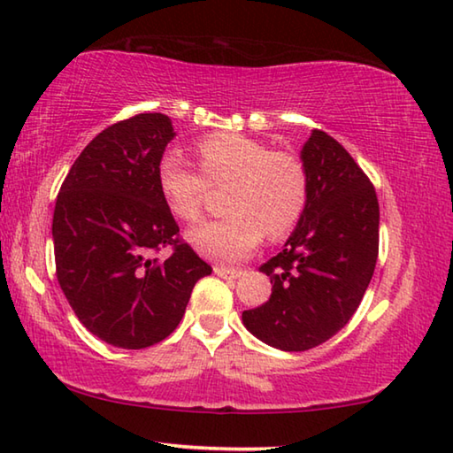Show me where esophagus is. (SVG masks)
I'll return each mask as SVG.
<instances>
[{
  "label": "esophagus",
  "mask_w": 453,
  "mask_h": 453,
  "mask_svg": "<svg viewBox=\"0 0 453 453\" xmlns=\"http://www.w3.org/2000/svg\"><path fill=\"white\" fill-rule=\"evenodd\" d=\"M213 272H215V274H218L219 278H224V280H235V278L242 276V270L226 268V265H215Z\"/></svg>",
  "instance_id": "esophagus-1"
}]
</instances>
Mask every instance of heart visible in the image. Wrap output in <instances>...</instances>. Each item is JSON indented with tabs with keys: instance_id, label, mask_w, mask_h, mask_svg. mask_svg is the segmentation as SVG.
<instances>
[{
	"instance_id": "obj_1",
	"label": "heart",
	"mask_w": 453,
	"mask_h": 453,
	"mask_svg": "<svg viewBox=\"0 0 453 453\" xmlns=\"http://www.w3.org/2000/svg\"><path fill=\"white\" fill-rule=\"evenodd\" d=\"M201 173L175 155L157 165V188L171 215L193 221L203 210L211 188H229L226 219L191 227L189 246L215 262H240L270 240L288 235L303 218L308 201V173L303 159L288 150L238 133H215L196 147Z\"/></svg>"
}]
</instances>
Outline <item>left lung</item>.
Listing matches in <instances>:
<instances>
[{"label": "left lung", "mask_w": 453, "mask_h": 453, "mask_svg": "<svg viewBox=\"0 0 453 453\" xmlns=\"http://www.w3.org/2000/svg\"><path fill=\"white\" fill-rule=\"evenodd\" d=\"M308 173L304 213L282 252L260 265L272 294L243 311L256 339L280 350L319 347L361 304L379 254V201L339 141L312 131L300 150Z\"/></svg>", "instance_id": "1"}]
</instances>
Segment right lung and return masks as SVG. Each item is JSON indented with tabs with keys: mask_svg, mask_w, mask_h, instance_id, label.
Instances as JSON below:
<instances>
[{
	"mask_svg": "<svg viewBox=\"0 0 453 453\" xmlns=\"http://www.w3.org/2000/svg\"><path fill=\"white\" fill-rule=\"evenodd\" d=\"M167 114L145 112L104 128L72 165L56 199V276L78 320L119 349H145L173 333L199 278L211 274L157 188L173 141ZM171 245L161 263L152 252Z\"/></svg>",
	"mask_w": 453,
	"mask_h": 453,
	"instance_id": "right-lung-1",
	"label": "right lung"
}]
</instances>
